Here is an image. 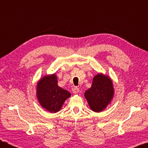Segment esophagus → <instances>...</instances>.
Instances as JSON below:
<instances>
[{"label": "esophagus", "mask_w": 148, "mask_h": 148, "mask_svg": "<svg viewBox=\"0 0 148 148\" xmlns=\"http://www.w3.org/2000/svg\"><path fill=\"white\" fill-rule=\"evenodd\" d=\"M79 91H80V90H79V88L77 87H74L72 88V92L75 93V94H77V93L79 92Z\"/></svg>", "instance_id": "esophagus-1"}]
</instances>
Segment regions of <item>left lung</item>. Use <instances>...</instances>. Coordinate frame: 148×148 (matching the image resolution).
<instances>
[{
	"instance_id": "left-lung-1",
	"label": "left lung",
	"mask_w": 148,
	"mask_h": 148,
	"mask_svg": "<svg viewBox=\"0 0 148 148\" xmlns=\"http://www.w3.org/2000/svg\"><path fill=\"white\" fill-rule=\"evenodd\" d=\"M114 95L112 80L109 76L102 73L93 77L91 87L84 93L90 109L95 112L105 110L110 104Z\"/></svg>"
}]
</instances>
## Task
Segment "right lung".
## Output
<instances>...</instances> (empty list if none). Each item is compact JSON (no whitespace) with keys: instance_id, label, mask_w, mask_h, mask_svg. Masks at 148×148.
<instances>
[{"instance_id":"right-lung-1","label":"right lung","mask_w":148,"mask_h":148,"mask_svg":"<svg viewBox=\"0 0 148 148\" xmlns=\"http://www.w3.org/2000/svg\"><path fill=\"white\" fill-rule=\"evenodd\" d=\"M71 93L58 85L56 73L39 79L36 85V97L40 106L51 113L60 111Z\"/></svg>"}]
</instances>
